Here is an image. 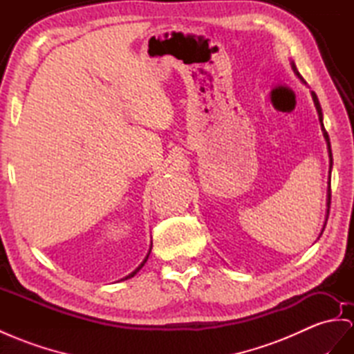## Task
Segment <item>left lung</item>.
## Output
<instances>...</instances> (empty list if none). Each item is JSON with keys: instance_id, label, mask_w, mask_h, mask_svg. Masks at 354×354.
<instances>
[{"instance_id": "obj_1", "label": "left lung", "mask_w": 354, "mask_h": 354, "mask_svg": "<svg viewBox=\"0 0 354 354\" xmlns=\"http://www.w3.org/2000/svg\"><path fill=\"white\" fill-rule=\"evenodd\" d=\"M292 68H293V71H295V75L302 80L304 82V77L301 76V73H299L297 71V68H296V66H295V62H292ZM311 95H313V100H314V104H315V109H317V113H319V121H320V124H322V131H323V136H324V139H326V143H328V151H329V158H330V161H329V167H330V170H332V149H330V142H329V134H328V131L324 130V125H323V113H322V106H320V103H319V98H317V95H315V93L313 91L311 93ZM330 174V171H329ZM329 179H330V175H329ZM330 183H329V188H328V215H326V221H328V216H329V207H330ZM326 221H324V225H323V229H322V233H323V230H324V227H326Z\"/></svg>"}]
</instances>
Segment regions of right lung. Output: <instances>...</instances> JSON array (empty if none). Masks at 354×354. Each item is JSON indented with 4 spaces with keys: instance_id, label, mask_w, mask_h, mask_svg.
Returning a JSON list of instances; mask_svg holds the SVG:
<instances>
[{
    "instance_id": "add662e5",
    "label": "right lung",
    "mask_w": 354,
    "mask_h": 354,
    "mask_svg": "<svg viewBox=\"0 0 354 354\" xmlns=\"http://www.w3.org/2000/svg\"><path fill=\"white\" fill-rule=\"evenodd\" d=\"M151 248H152V243H151ZM151 248H149V251H148V254H147V257H145V259H143V261H142V263H140V265H139L138 268H136V269H134V270L131 272V274H130V275H127V277H125V278H122V279H129V278H131V277H134L136 274H138V272H139V270H140V269L143 268V265H145V263H147V260H148V257H149V254H151Z\"/></svg>"
}]
</instances>
